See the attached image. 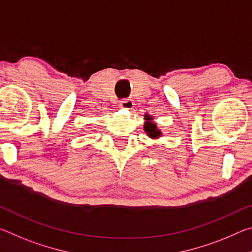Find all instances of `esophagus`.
Masks as SVG:
<instances>
[{"label":"esophagus","instance_id":"34e87169","mask_svg":"<svg viewBox=\"0 0 252 252\" xmlns=\"http://www.w3.org/2000/svg\"><path fill=\"white\" fill-rule=\"evenodd\" d=\"M134 106V102L131 99H123L120 101V108L131 110Z\"/></svg>","mask_w":252,"mask_h":252}]
</instances>
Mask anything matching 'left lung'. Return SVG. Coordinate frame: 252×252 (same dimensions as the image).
I'll list each match as a JSON object with an SVG mask.
<instances>
[{"mask_svg": "<svg viewBox=\"0 0 252 252\" xmlns=\"http://www.w3.org/2000/svg\"><path fill=\"white\" fill-rule=\"evenodd\" d=\"M144 119H146V122H144L143 129H144V131L147 132V134L150 136L151 139L160 138L162 133H161V131L159 129H157L156 123L152 122L153 118L149 116V114L147 113L146 116H144Z\"/></svg>", "mask_w": 252, "mask_h": 252, "instance_id": "left-lung-1", "label": "left lung"}]
</instances>
